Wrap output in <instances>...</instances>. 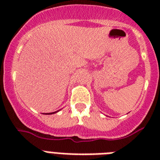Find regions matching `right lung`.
I'll return each mask as SVG.
<instances>
[{
  "label": "right lung",
  "instance_id": "obj_1",
  "mask_svg": "<svg viewBox=\"0 0 160 160\" xmlns=\"http://www.w3.org/2000/svg\"><path fill=\"white\" fill-rule=\"evenodd\" d=\"M58 111L57 112H49V113H45V114H53V113H56V112H58Z\"/></svg>",
  "mask_w": 160,
  "mask_h": 160
}]
</instances>
